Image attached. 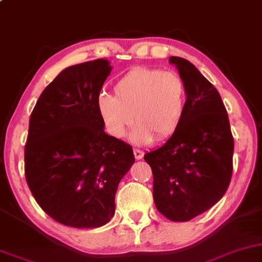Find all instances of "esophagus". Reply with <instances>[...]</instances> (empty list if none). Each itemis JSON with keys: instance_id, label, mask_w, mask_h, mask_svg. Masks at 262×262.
Instances as JSON below:
<instances>
[{"instance_id": "34e87169", "label": "esophagus", "mask_w": 262, "mask_h": 262, "mask_svg": "<svg viewBox=\"0 0 262 262\" xmlns=\"http://www.w3.org/2000/svg\"><path fill=\"white\" fill-rule=\"evenodd\" d=\"M134 157L135 159H141L142 157H144V152L141 151V149H138V148H134Z\"/></svg>"}]
</instances>
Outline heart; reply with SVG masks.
Listing matches in <instances>:
<instances>
[{"mask_svg": "<svg viewBox=\"0 0 262 262\" xmlns=\"http://www.w3.org/2000/svg\"><path fill=\"white\" fill-rule=\"evenodd\" d=\"M114 97L100 95L98 110L106 130L123 138L134 121L133 139L139 144L169 139L186 110V82L179 73L135 67L114 85Z\"/></svg>", "mask_w": 262, "mask_h": 262, "instance_id": "heart-1", "label": "heart"}]
</instances>
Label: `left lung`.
I'll use <instances>...</instances> for the list:
<instances>
[{
  "label": "left lung",
  "mask_w": 262,
  "mask_h": 262,
  "mask_svg": "<svg viewBox=\"0 0 262 262\" xmlns=\"http://www.w3.org/2000/svg\"><path fill=\"white\" fill-rule=\"evenodd\" d=\"M170 63L186 82V110L175 133L144 159L152 169L157 210L172 222H188L228 190L233 137L215 87L189 61L171 56Z\"/></svg>",
  "instance_id": "left-lung-1"
}]
</instances>
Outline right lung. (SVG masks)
<instances>
[{
  "instance_id": "obj_1",
  "label": "right lung",
  "mask_w": 262,
  "mask_h": 262,
  "mask_svg": "<svg viewBox=\"0 0 262 262\" xmlns=\"http://www.w3.org/2000/svg\"><path fill=\"white\" fill-rule=\"evenodd\" d=\"M106 60L62 71L30 116L25 177L41 210L60 224L99 228L113 218L115 194L134 164L133 148L107 135L98 110Z\"/></svg>"
}]
</instances>
